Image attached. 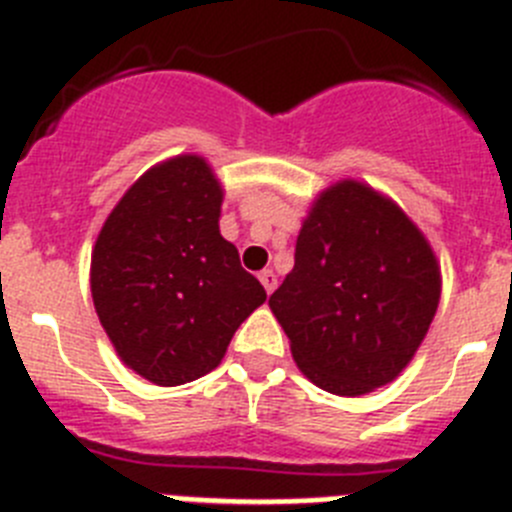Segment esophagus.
Here are the masks:
<instances>
[{
	"mask_svg": "<svg viewBox=\"0 0 512 512\" xmlns=\"http://www.w3.org/2000/svg\"><path fill=\"white\" fill-rule=\"evenodd\" d=\"M259 279H261V284H264L266 295H271V292H274V287H277V274H274L271 269H264L259 274Z\"/></svg>",
	"mask_w": 512,
	"mask_h": 512,
	"instance_id": "1",
	"label": "esophagus"
}]
</instances>
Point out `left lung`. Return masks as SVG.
<instances>
[{
    "instance_id": "8db88e82",
    "label": "left lung",
    "mask_w": 512,
    "mask_h": 512,
    "mask_svg": "<svg viewBox=\"0 0 512 512\" xmlns=\"http://www.w3.org/2000/svg\"><path fill=\"white\" fill-rule=\"evenodd\" d=\"M441 271L425 235L390 197L343 179L302 223L295 269L269 297L300 372L359 397L410 364L436 315Z\"/></svg>"
}]
</instances>
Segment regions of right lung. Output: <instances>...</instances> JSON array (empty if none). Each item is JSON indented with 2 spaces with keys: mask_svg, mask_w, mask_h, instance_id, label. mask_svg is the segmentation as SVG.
I'll return each instance as SVG.
<instances>
[{
  "mask_svg": "<svg viewBox=\"0 0 512 512\" xmlns=\"http://www.w3.org/2000/svg\"><path fill=\"white\" fill-rule=\"evenodd\" d=\"M223 187L200 156L156 164L92 251V300L122 364L158 387L205 377L266 292L220 235Z\"/></svg>",
  "mask_w": 512,
  "mask_h": 512,
  "instance_id": "obj_1",
  "label": "right lung"
}]
</instances>
